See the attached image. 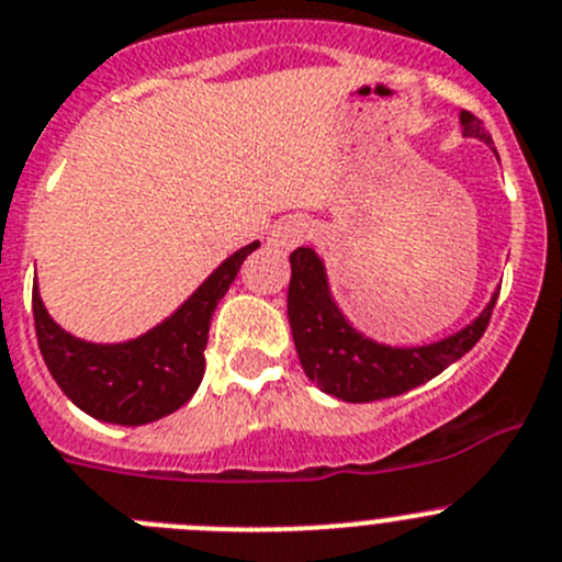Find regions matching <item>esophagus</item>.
<instances>
[{
    "instance_id": "1",
    "label": "esophagus",
    "mask_w": 562,
    "mask_h": 562,
    "mask_svg": "<svg viewBox=\"0 0 562 562\" xmlns=\"http://www.w3.org/2000/svg\"><path fill=\"white\" fill-rule=\"evenodd\" d=\"M308 237H312V223L303 221V217H286V221H281L272 228L267 245L278 250V254H290L292 248L303 245Z\"/></svg>"
}]
</instances>
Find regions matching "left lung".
Returning a JSON list of instances; mask_svg holds the SVG:
<instances>
[{"mask_svg":"<svg viewBox=\"0 0 562 562\" xmlns=\"http://www.w3.org/2000/svg\"><path fill=\"white\" fill-rule=\"evenodd\" d=\"M463 137L485 143L494 140L485 132L483 121L472 112L461 110ZM292 278L286 292V317H290L292 339L297 358L308 381L317 383L319 392L341 400V403H372V400L397 397L456 364L463 352L472 350L488 325L491 312L499 292L491 295L483 312L463 325L456 334L430 345L400 347L375 341L356 328L336 303L330 292L328 270L314 248H297L290 256Z\"/></svg>","mask_w":562,"mask_h":562,"instance_id":"obj_1","label":"left lung"}]
</instances>
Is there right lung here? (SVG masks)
I'll list each match as a JSON object with an SVG mask.
<instances>
[{"label":"right lung","instance_id":"add662e5","mask_svg":"<svg viewBox=\"0 0 562 562\" xmlns=\"http://www.w3.org/2000/svg\"><path fill=\"white\" fill-rule=\"evenodd\" d=\"M259 239L223 259L170 317L126 341H88L68 334L32 286L37 345L52 378L85 414L110 425H148L179 411L204 378V347L217 301Z\"/></svg>","mask_w":562,"mask_h":562}]
</instances>
